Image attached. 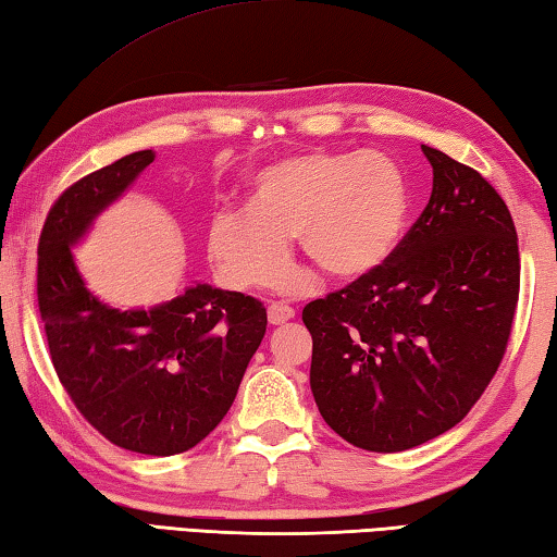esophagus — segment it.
Wrapping results in <instances>:
<instances>
[{"label":"esophagus","instance_id":"esophagus-1","mask_svg":"<svg viewBox=\"0 0 557 557\" xmlns=\"http://www.w3.org/2000/svg\"><path fill=\"white\" fill-rule=\"evenodd\" d=\"M268 319L272 326H282V323L295 319V309H292L289 305H282V301H272V305L268 307Z\"/></svg>","mask_w":557,"mask_h":557}]
</instances>
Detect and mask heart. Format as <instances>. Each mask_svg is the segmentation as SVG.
I'll list each match as a JSON object with an SVG mask.
<instances>
[{
    "label": "heart",
    "mask_w": 557,
    "mask_h": 557,
    "mask_svg": "<svg viewBox=\"0 0 557 557\" xmlns=\"http://www.w3.org/2000/svg\"><path fill=\"white\" fill-rule=\"evenodd\" d=\"M411 191L397 160L377 150H313L258 170L248 209L211 219L209 252L238 289H270L292 270L289 238L333 277L375 270L399 244Z\"/></svg>",
    "instance_id": "obj_1"
}]
</instances>
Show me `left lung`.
<instances>
[{"label": "left lung", "instance_id": "8db88e82", "mask_svg": "<svg viewBox=\"0 0 557 557\" xmlns=\"http://www.w3.org/2000/svg\"><path fill=\"white\" fill-rule=\"evenodd\" d=\"M426 209L389 258L301 311L311 392L356 448L399 453L460 423L507 350L519 301V238L478 170L421 146Z\"/></svg>", "mask_w": 557, "mask_h": 557}]
</instances>
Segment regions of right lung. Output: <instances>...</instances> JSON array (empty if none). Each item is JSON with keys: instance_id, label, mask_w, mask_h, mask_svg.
I'll return each instance as SVG.
<instances>
[{"instance_id": "right-lung-1", "label": "right lung", "mask_w": 557, "mask_h": 557, "mask_svg": "<svg viewBox=\"0 0 557 557\" xmlns=\"http://www.w3.org/2000/svg\"><path fill=\"white\" fill-rule=\"evenodd\" d=\"M153 160V150L124 156L55 199L38 238L36 295L50 360L77 411L114 446L168 458L226 417L268 311L211 285L119 311L85 287L70 248Z\"/></svg>"}]
</instances>
